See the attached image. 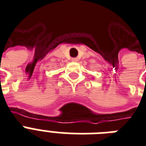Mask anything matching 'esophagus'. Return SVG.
Listing matches in <instances>:
<instances>
[{
	"label": "esophagus",
	"instance_id": "34e87169",
	"mask_svg": "<svg viewBox=\"0 0 146 146\" xmlns=\"http://www.w3.org/2000/svg\"><path fill=\"white\" fill-rule=\"evenodd\" d=\"M72 62H78V58H72Z\"/></svg>",
	"mask_w": 146,
	"mask_h": 146
}]
</instances>
